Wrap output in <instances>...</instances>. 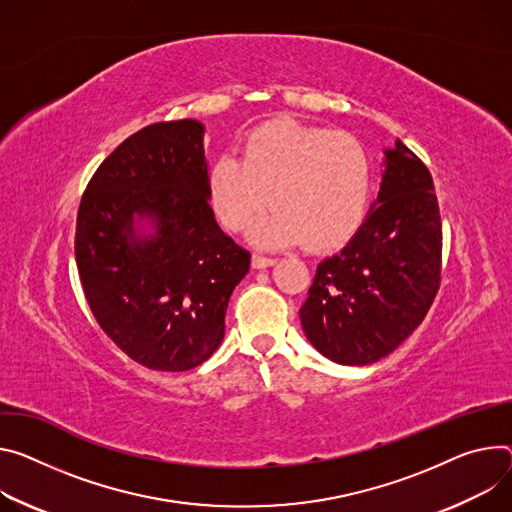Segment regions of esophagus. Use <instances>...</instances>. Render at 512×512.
Instances as JSON below:
<instances>
[{
    "label": "esophagus",
    "instance_id": "esophagus-1",
    "mask_svg": "<svg viewBox=\"0 0 512 512\" xmlns=\"http://www.w3.org/2000/svg\"><path fill=\"white\" fill-rule=\"evenodd\" d=\"M251 265H253L255 269H265V267L275 265V259H273V257L259 255V253H253V257H251Z\"/></svg>",
    "mask_w": 512,
    "mask_h": 512
}]
</instances>
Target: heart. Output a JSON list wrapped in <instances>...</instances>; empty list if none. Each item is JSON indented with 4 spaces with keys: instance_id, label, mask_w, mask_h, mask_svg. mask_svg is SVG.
Here are the masks:
<instances>
[{
    "instance_id": "heart-1",
    "label": "heart",
    "mask_w": 512,
    "mask_h": 512,
    "mask_svg": "<svg viewBox=\"0 0 512 512\" xmlns=\"http://www.w3.org/2000/svg\"><path fill=\"white\" fill-rule=\"evenodd\" d=\"M371 188L359 141L343 132L290 118L253 128L241 159L220 157L208 171L212 208L228 230H245L269 204L273 212L253 230L259 245H298L324 251L359 228Z\"/></svg>"
}]
</instances>
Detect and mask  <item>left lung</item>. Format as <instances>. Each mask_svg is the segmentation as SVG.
Instances as JSON below:
<instances>
[{
	"label": "left lung",
	"mask_w": 512,
	"mask_h": 512,
	"mask_svg": "<svg viewBox=\"0 0 512 512\" xmlns=\"http://www.w3.org/2000/svg\"><path fill=\"white\" fill-rule=\"evenodd\" d=\"M443 230L433 177L402 141L386 151L378 200L345 249L316 267L300 322L341 365L390 355L421 324L441 286Z\"/></svg>",
	"instance_id": "obj_1"
}]
</instances>
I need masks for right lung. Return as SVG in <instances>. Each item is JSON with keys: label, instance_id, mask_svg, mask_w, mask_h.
<instances>
[{"label": "right lung", "instance_id": "1", "mask_svg": "<svg viewBox=\"0 0 512 512\" xmlns=\"http://www.w3.org/2000/svg\"><path fill=\"white\" fill-rule=\"evenodd\" d=\"M202 136L196 120L134 132L89 179L77 212L89 310L118 349L155 371H188L218 349L230 294L251 265L210 208ZM134 213L156 220L155 238L133 239Z\"/></svg>", "mask_w": 512, "mask_h": 512}]
</instances>
